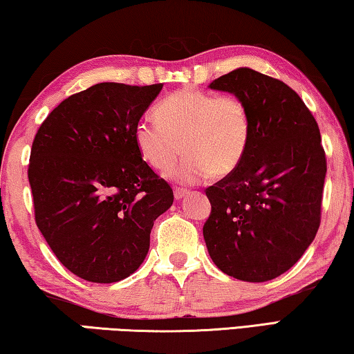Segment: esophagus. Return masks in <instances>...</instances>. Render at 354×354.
<instances>
[{"label": "esophagus", "mask_w": 354, "mask_h": 354, "mask_svg": "<svg viewBox=\"0 0 354 354\" xmlns=\"http://www.w3.org/2000/svg\"><path fill=\"white\" fill-rule=\"evenodd\" d=\"M188 194V191L185 189V188H178V187H176L174 188V198H176L177 201H180L182 198H185V196Z\"/></svg>", "instance_id": "esophagus-1"}]
</instances>
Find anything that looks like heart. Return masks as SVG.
Instances as JSON below:
<instances>
[{
	"label": "heart",
	"instance_id": "heart-1",
	"mask_svg": "<svg viewBox=\"0 0 354 354\" xmlns=\"http://www.w3.org/2000/svg\"><path fill=\"white\" fill-rule=\"evenodd\" d=\"M155 115L135 125L138 152L152 169L166 172L183 150L187 156L171 172L182 183L229 176L251 144V113L239 95H216L188 86L165 97Z\"/></svg>",
	"mask_w": 354,
	"mask_h": 354
}]
</instances>
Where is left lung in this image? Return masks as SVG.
Segmentation results:
<instances>
[{
    "label": "left lung",
    "mask_w": 354,
    "mask_h": 354,
    "mask_svg": "<svg viewBox=\"0 0 354 354\" xmlns=\"http://www.w3.org/2000/svg\"><path fill=\"white\" fill-rule=\"evenodd\" d=\"M246 102L252 136L236 169L205 189L208 254L223 273L265 282L286 273L314 241L326 155L318 124L283 81L236 68L210 83Z\"/></svg>",
    "instance_id": "left-lung-1"
}]
</instances>
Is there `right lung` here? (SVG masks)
Here are the masks:
<instances>
[{
  "mask_svg": "<svg viewBox=\"0 0 354 354\" xmlns=\"http://www.w3.org/2000/svg\"><path fill=\"white\" fill-rule=\"evenodd\" d=\"M163 84L100 83L62 100L34 136V219L57 260L89 282L139 268L174 193L141 158L133 130Z\"/></svg>",
  "mask_w": 354,
  "mask_h": 354,
  "instance_id": "obj_1",
  "label": "right lung"
}]
</instances>
